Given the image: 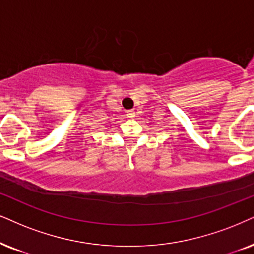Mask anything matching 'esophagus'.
<instances>
[{"label":"esophagus","mask_w":254,"mask_h":254,"mask_svg":"<svg viewBox=\"0 0 254 254\" xmlns=\"http://www.w3.org/2000/svg\"><path fill=\"white\" fill-rule=\"evenodd\" d=\"M127 118H129V119H133V118H135V112H134L133 111V109H132V111H127Z\"/></svg>","instance_id":"34e87169"}]
</instances>
